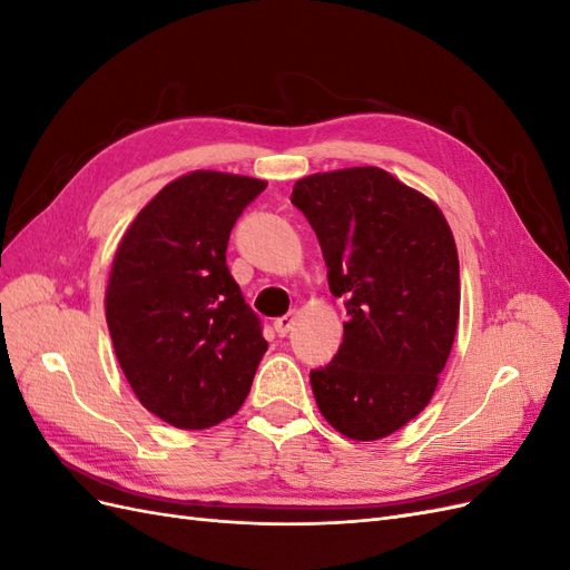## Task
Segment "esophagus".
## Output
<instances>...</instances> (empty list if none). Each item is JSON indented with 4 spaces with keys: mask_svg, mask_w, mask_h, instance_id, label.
<instances>
[{
    "mask_svg": "<svg viewBox=\"0 0 570 570\" xmlns=\"http://www.w3.org/2000/svg\"><path fill=\"white\" fill-rule=\"evenodd\" d=\"M292 325H295V314H287V316H281V318H275L273 321V327H275V333H278L281 337H285L289 331H292Z\"/></svg>",
    "mask_w": 570,
    "mask_h": 570,
    "instance_id": "1",
    "label": "esophagus"
}]
</instances>
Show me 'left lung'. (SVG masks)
I'll return each instance as SVG.
<instances>
[{
  "instance_id": "1",
  "label": "left lung",
  "mask_w": 570,
  "mask_h": 570,
  "mask_svg": "<svg viewBox=\"0 0 570 570\" xmlns=\"http://www.w3.org/2000/svg\"><path fill=\"white\" fill-rule=\"evenodd\" d=\"M292 204L350 316L335 358L308 375L316 404L344 438H387L428 406L452 352L461 285L450 223L375 166L306 176Z\"/></svg>"
}]
</instances>
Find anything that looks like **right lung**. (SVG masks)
Here are the masks:
<instances>
[{"mask_svg":"<svg viewBox=\"0 0 570 570\" xmlns=\"http://www.w3.org/2000/svg\"><path fill=\"white\" fill-rule=\"evenodd\" d=\"M264 189L258 178L193 170L118 243L107 287L114 352L140 404L176 428L237 413L268 350L226 264L235 220Z\"/></svg>","mask_w":570,"mask_h":570,"instance_id":"right-lung-1","label":"right lung"}]
</instances>
